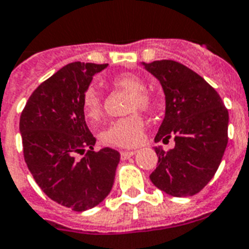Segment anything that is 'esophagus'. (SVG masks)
Instances as JSON below:
<instances>
[{
  "label": "esophagus",
  "mask_w": 249,
  "mask_h": 249,
  "mask_svg": "<svg viewBox=\"0 0 249 249\" xmlns=\"http://www.w3.org/2000/svg\"><path fill=\"white\" fill-rule=\"evenodd\" d=\"M134 155H135V151H122V152H121V158L126 160V159L131 158Z\"/></svg>",
  "instance_id": "esophagus-1"
}]
</instances>
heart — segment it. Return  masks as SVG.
Wrapping results in <instances>:
<instances>
[{
    "mask_svg": "<svg viewBox=\"0 0 249 249\" xmlns=\"http://www.w3.org/2000/svg\"><path fill=\"white\" fill-rule=\"evenodd\" d=\"M114 85L123 90L131 93L128 110H149L152 107L153 100L145 91L144 81L134 73H122L115 76L113 80ZM84 111L90 122H96L102 114V101L100 94L94 88H89L84 98ZM144 135V122L139 114H131L128 117L117 119L101 132V142L110 147H121V148H131L142 142Z\"/></svg>",
    "mask_w": 249,
    "mask_h": 249,
    "instance_id": "1",
    "label": "heart"
}]
</instances>
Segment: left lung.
<instances>
[{"label": "left lung", "instance_id": "obj_1", "mask_svg": "<svg viewBox=\"0 0 249 249\" xmlns=\"http://www.w3.org/2000/svg\"><path fill=\"white\" fill-rule=\"evenodd\" d=\"M142 65L158 78L165 96V115L155 142L175 139V148L168 152L161 145L155 147L159 161L149 178L169 196H194L209 184L222 161L229 111L215 89L188 67L173 60Z\"/></svg>", "mask_w": 249, "mask_h": 249}]
</instances>
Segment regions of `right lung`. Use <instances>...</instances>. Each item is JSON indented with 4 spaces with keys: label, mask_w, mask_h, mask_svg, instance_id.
<instances>
[{
    "label": "right lung",
    "mask_w": 249,
    "mask_h": 249,
    "mask_svg": "<svg viewBox=\"0 0 249 249\" xmlns=\"http://www.w3.org/2000/svg\"><path fill=\"white\" fill-rule=\"evenodd\" d=\"M107 65H65L34 90L20 115L23 155L34 180L52 201L73 211L93 209L109 196L121 160L109 147L93 151L96 138L82 105L93 76Z\"/></svg>",
    "instance_id": "obj_1"
}]
</instances>
